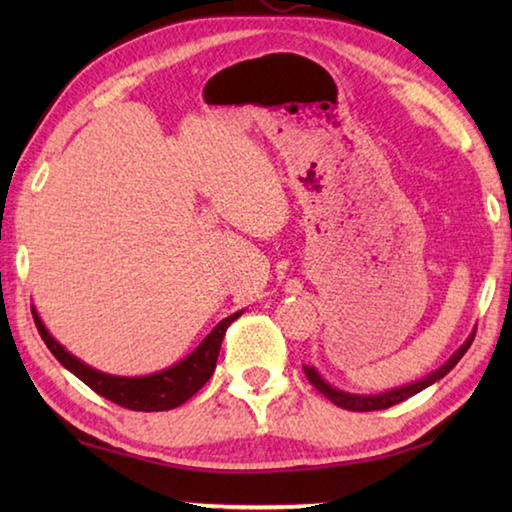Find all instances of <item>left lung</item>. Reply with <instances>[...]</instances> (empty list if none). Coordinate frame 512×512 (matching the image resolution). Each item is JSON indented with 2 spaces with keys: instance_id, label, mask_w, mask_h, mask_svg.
<instances>
[{
  "instance_id": "left-lung-1",
  "label": "left lung",
  "mask_w": 512,
  "mask_h": 512,
  "mask_svg": "<svg viewBox=\"0 0 512 512\" xmlns=\"http://www.w3.org/2000/svg\"><path fill=\"white\" fill-rule=\"evenodd\" d=\"M472 341H474V332L467 336V341L461 345V348H458L438 370H433L431 375L413 381V384H406L402 388H393V391H386V393H379V395H357V393L339 391V388L327 384V381L318 375V370L314 366H302V368H305V375L311 381V386H314L318 393H323L329 402L341 406V409H348V411H381V409H391V406L409 400V397H413L415 393H420L427 386L436 384L438 379H443L447 372L452 370L458 361H461V357L467 352V348H470Z\"/></svg>"
}]
</instances>
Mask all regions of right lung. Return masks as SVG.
<instances>
[{
	"label": "right lung",
	"instance_id": "obj_1",
	"mask_svg": "<svg viewBox=\"0 0 512 512\" xmlns=\"http://www.w3.org/2000/svg\"><path fill=\"white\" fill-rule=\"evenodd\" d=\"M31 311L42 341L47 343L51 354L60 361V366H65L72 375L79 377L83 384H88L94 393L106 397V400L124 406V409L146 413L176 409V406L185 404L194 393L201 391L216 368V357H219L225 329H228L232 320H237L244 314V311H235L232 316L223 318L192 354H187L183 361L173 363L171 368H164L144 377H119L108 375V372H101L88 366V363H83L81 359H76L72 352H67L49 334V329L40 320L36 307H31Z\"/></svg>",
	"mask_w": 512,
	"mask_h": 512
}]
</instances>
